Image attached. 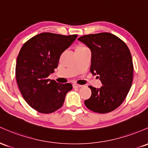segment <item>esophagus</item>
<instances>
[{"mask_svg":"<svg viewBox=\"0 0 148 148\" xmlns=\"http://www.w3.org/2000/svg\"><path fill=\"white\" fill-rule=\"evenodd\" d=\"M82 85H79V84H73V87L74 88H80L82 87Z\"/></svg>","mask_w":148,"mask_h":148,"instance_id":"34e87169","label":"esophagus"}]
</instances>
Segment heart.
Segmentation results:
<instances>
[{
    "label": "heart",
    "mask_w": 148,
    "mask_h": 148,
    "mask_svg": "<svg viewBox=\"0 0 148 148\" xmlns=\"http://www.w3.org/2000/svg\"><path fill=\"white\" fill-rule=\"evenodd\" d=\"M84 46H82V45H78L77 48H84Z\"/></svg>",
    "instance_id": "b5f03b06"
}]
</instances>
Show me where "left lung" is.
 <instances>
[{"mask_svg": "<svg viewBox=\"0 0 148 148\" xmlns=\"http://www.w3.org/2000/svg\"><path fill=\"white\" fill-rule=\"evenodd\" d=\"M78 40L91 50L90 71L98 75L103 86H89L91 96L85 100L87 108L97 113L113 111L121 105L133 82L134 64L130 50L119 37L108 33L81 36Z\"/></svg>", "mask_w": 148, "mask_h": 148, "instance_id": "obj_1", "label": "left lung"}]
</instances>
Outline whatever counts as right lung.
I'll return each instance as SVG.
<instances>
[{"label": "right lung", "mask_w": 148, "mask_h": 148, "mask_svg": "<svg viewBox=\"0 0 148 148\" xmlns=\"http://www.w3.org/2000/svg\"><path fill=\"white\" fill-rule=\"evenodd\" d=\"M77 35L45 32L22 45L17 59L16 79L24 100L38 112L50 114L62 106L72 89L70 83L59 84L48 76L58 67L60 58Z\"/></svg>", "instance_id": "1"}]
</instances>
